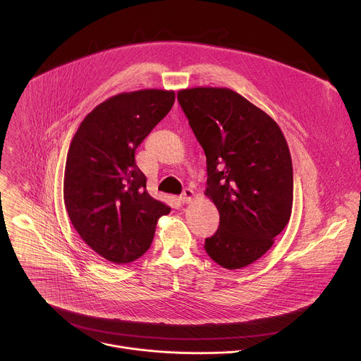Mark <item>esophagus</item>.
I'll list each match as a JSON object with an SVG mask.
<instances>
[{
  "instance_id": "esophagus-1",
  "label": "esophagus",
  "mask_w": 361,
  "mask_h": 361,
  "mask_svg": "<svg viewBox=\"0 0 361 361\" xmlns=\"http://www.w3.org/2000/svg\"><path fill=\"white\" fill-rule=\"evenodd\" d=\"M194 198V191L191 188H184L181 195H180V201L181 202H190Z\"/></svg>"
}]
</instances>
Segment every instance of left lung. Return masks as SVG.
I'll return each mask as SVG.
<instances>
[{
  "label": "left lung",
  "instance_id": "obj_1",
  "mask_svg": "<svg viewBox=\"0 0 361 361\" xmlns=\"http://www.w3.org/2000/svg\"><path fill=\"white\" fill-rule=\"evenodd\" d=\"M207 157L205 195L219 212L205 251L219 267L241 269L267 254L289 222L293 169L275 120L228 87L177 93Z\"/></svg>",
  "mask_w": 361,
  "mask_h": 361
}]
</instances>
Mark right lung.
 Instances as JSON below:
<instances>
[{"label": "right lung", "instance_id": "right-lung-1", "mask_svg": "<svg viewBox=\"0 0 361 361\" xmlns=\"http://www.w3.org/2000/svg\"><path fill=\"white\" fill-rule=\"evenodd\" d=\"M174 100L173 90L118 93L97 104L72 139L65 207L80 238L109 262L140 258L152 245L159 218L171 211L147 192L135 153Z\"/></svg>", "mask_w": 361, "mask_h": 361}]
</instances>
